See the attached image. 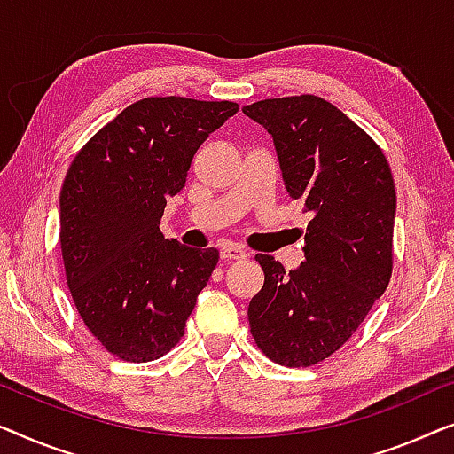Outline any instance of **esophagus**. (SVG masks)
<instances>
[{
  "mask_svg": "<svg viewBox=\"0 0 454 454\" xmlns=\"http://www.w3.org/2000/svg\"><path fill=\"white\" fill-rule=\"evenodd\" d=\"M220 257L224 261H242V259H247L248 254L245 248L239 245H224V247H220Z\"/></svg>",
  "mask_w": 454,
  "mask_h": 454,
  "instance_id": "esophagus-1",
  "label": "esophagus"
}]
</instances>
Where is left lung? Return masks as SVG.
<instances>
[{
	"instance_id": "8db88e82",
	"label": "left lung",
	"mask_w": 454,
	"mask_h": 454,
	"mask_svg": "<svg viewBox=\"0 0 454 454\" xmlns=\"http://www.w3.org/2000/svg\"><path fill=\"white\" fill-rule=\"evenodd\" d=\"M242 113L270 133L286 191L312 215L296 270L286 273L271 254L254 257L265 284L248 304V325L273 362L312 366L354 335L387 290L393 175L374 139L312 94L259 100Z\"/></svg>"
}]
</instances>
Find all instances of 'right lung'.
I'll list each match as a JSON object with an SVG mask.
<instances>
[{"mask_svg": "<svg viewBox=\"0 0 454 454\" xmlns=\"http://www.w3.org/2000/svg\"><path fill=\"white\" fill-rule=\"evenodd\" d=\"M236 102L156 97L133 102L78 152L59 197V240L82 321L113 356L170 352L220 253L166 240V200Z\"/></svg>", "mask_w": 454, "mask_h": 454, "instance_id": "1", "label": "right lung"}]
</instances>
